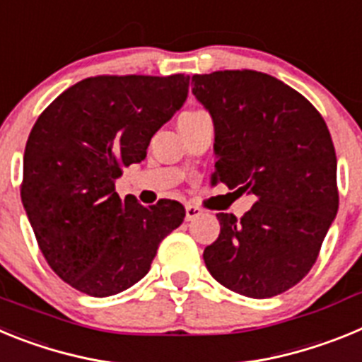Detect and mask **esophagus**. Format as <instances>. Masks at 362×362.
Masks as SVG:
<instances>
[{
    "mask_svg": "<svg viewBox=\"0 0 362 362\" xmlns=\"http://www.w3.org/2000/svg\"><path fill=\"white\" fill-rule=\"evenodd\" d=\"M187 216H185V219L187 221H194L196 217L203 216V210L199 209V206H196V204H187Z\"/></svg>",
    "mask_w": 362,
    "mask_h": 362,
    "instance_id": "34e87169",
    "label": "esophagus"
}]
</instances>
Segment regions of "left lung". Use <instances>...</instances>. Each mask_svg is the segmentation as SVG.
<instances>
[{
  "label": "left lung",
  "mask_w": 362,
  "mask_h": 362,
  "mask_svg": "<svg viewBox=\"0 0 362 362\" xmlns=\"http://www.w3.org/2000/svg\"><path fill=\"white\" fill-rule=\"evenodd\" d=\"M210 112L212 183L254 194L241 219L217 214L219 238L203 252L214 279L264 299L296 286L317 261L337 216V158L325 119L305 95L255 70L192 76Z\"/></svg>",
  "instance_id": "left-lung-1"
}]
</instances>
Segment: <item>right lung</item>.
<instances>
[{
	"label": "right lung",
	"instance_id": "1",
	"mask_svg": "<svg viewBox=\"0 0 362 362\" xmlns=\"http://www.w3.org/2000/svg\"><path fill=\"white\" fill-rule=\"evenodd\" d=\"M188 76H95L57 95L32 127L21 201L49 267L72 288L116 296L148 274L159 243L185 206L121 199L123 166L146 158L150 139L183 107Z\"/></svg>",
	"mask_w": 362,
	"mask_h": 362
}]
</instances>
